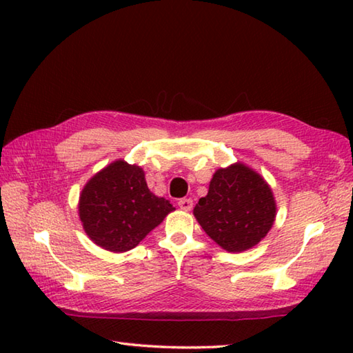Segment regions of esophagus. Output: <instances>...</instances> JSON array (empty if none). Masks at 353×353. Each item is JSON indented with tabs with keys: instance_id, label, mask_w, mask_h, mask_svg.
Wrapping results in <instances>:
<instances>
[{
	"instance_id": "34e87169",
	"label": "esophagus",
	"mask_w": 353,
	"mask_h": 353,
	"mask_svg": "<svg viewBox=\"0 0 353 353\" xmlns=\"http://www.w3.org/2000/svg\"><path fill=\"white\" fill-rule=\"evenodd\" d=\"M177 205L182 208V210H185V212H190L191 208H193V201H191L190 198H183V199H179V202H177Z\"/></svg>"
}]
</instances>
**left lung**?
I'll use <instances>...</instances> for the list:
<instances>
[{"label": "left lung", "instance_id": "8db88e82", "mask_svg": "<svg viewBox=\"0 0 353 353\" xmlns=\"http://www.w3.org/2000/svg\"><path fill=\"white\" fill-rule=\"evenodd\" d=\"M193 213L214 243L229 252H243L271 230L276 201L259 172L235 163L214 172L207 196L199 199Z\"/></svg>", "mask_w": 353, "mask_h": 353}]
</instances>
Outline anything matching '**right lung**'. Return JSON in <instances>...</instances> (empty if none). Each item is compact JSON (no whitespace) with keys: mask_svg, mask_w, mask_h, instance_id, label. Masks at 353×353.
I'll return each instance as SVG.
<instances>
[{"mask_svg":"<svg viewBox=\"0 0 353 353\" xmlns=\"http://www.w3.org/2000/svg\"><path fill=\"white\" fill-rule=\"evenodd\" d=\"M172 210L170 201L149 191L140 166L124 160L94 174L79 198L83 230L110 252L134 249Z\"/></svg>","mask_w":353,"mask_h":353,"instance_id":"add662e5","label":"right lung"}]
</instances>
